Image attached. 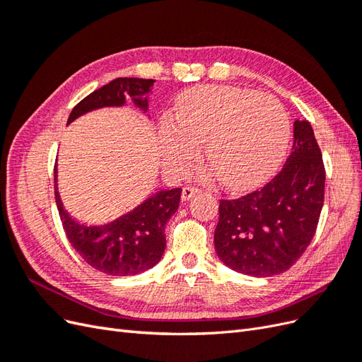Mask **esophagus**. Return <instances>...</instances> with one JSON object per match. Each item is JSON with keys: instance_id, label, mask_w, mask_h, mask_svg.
Returning a JSON list of instances; mask_svg holds the SVG:
<instances>
[{"instance_id": "1", "label": "esophagus", "mask_w": 362, "mask_h": 362, "mask_svg": "<svg viewBox=\"0 0 362 362\" xmlns=\"http://www.w3.org/2000/svg\"><path fill=\"white\" fill-rule=\"evenodd\" d=\"M201 190L198 189V187H184L182 189V193H181V201L182 202H187V201H190L194 194H198Z\"/></svg>"}]
</instances>
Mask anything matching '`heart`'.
I'll list each match as a JSON object with an SVG mask.
<instances>
[{
  "instance_id": "obj_1",
  "label": "heart",
  "mask_w": 362,
  "mask_h": 362,
  "mask_svg": "<svg viewBox=\"0 0 362 362\" xmlns=\"http://www.w3.org/2000/svg\"><path fill=\"white\" fill-rule=\"evenodd\" d=\"M164 160L182 170L198 157L201 141L218 178L233 190H247L269 180L290 140V119L270 95L233 86H202L185 92L177 119L161 131Z\"/></svg>"
}]
</instances>
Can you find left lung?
Listing matches in <instances>:
<instances>
[{
    "label": "left lung",
    "mask_w": 362,
    "mask_h": 362,
    "mask_svg": "<svg viewBox=\"0 0 362 362\" xmlns=\"http://www.w3.org/2000/svg\"><path fill=\"white\" fill-rule=\"evenodd\" d=\"M293 127V152L276 177L218 205L216 254L243 275L267 278L288 270L315 234L325 199L322 152L308 120Z\"/></svg>",
    "instance_id": "left-lung-1"
}]
</instances>
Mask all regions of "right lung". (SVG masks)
<instances>
[{"label": "right lung", "mask_w": 362, "mask_h": 362, "mask_svg": "<svg viewBox=\"0 0 362 362\" xmlns=\"http://www.w3.org/2000/svg\"><path fill=\"white\" fill-rule=\"evenodd\" d=\"M156 80L116 78L87 95L74 107L68 125L80 116L104 107H124L131 98L134 107L148 117L149 93ZM56 204L64 233L80 257L105 275L131 276L154 267L166 249L164 228L177 213L181 189L157 190L133 210L103 225H87L74 218L64 208L57 184V164L54 168Z\"/></svg>", "instance_id": "right-lung-1"}]
</instances>
